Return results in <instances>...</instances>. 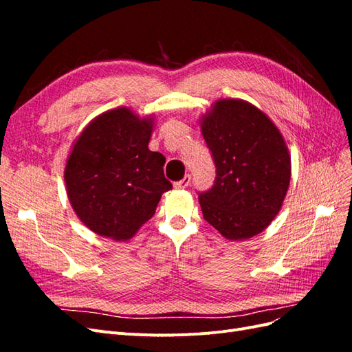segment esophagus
Masks as SVG:
<instances>
[{
  "label": "esophagus",
  "mask_w": 352,
  "mask_h": 352,
  "mask_svg": "<svg viewBox=\"0 0 352 352\" xmlns=\"http://www.w3.org/2000/svg\"><path fill=\"white\" fill-rule=\"evenodd\" d=\"M190 185V175H186L184 179L175 182V188H188Z\"/></svg>",
  "instance_id": "1"
}]
</instances>
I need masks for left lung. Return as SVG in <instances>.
Instances as JSON below:
<instances>
[{
  "mask_svg": "<svg viewBox=\"0 0 352 352\" xmlns=\"http://www.w3.org/2000/svg\"><path fill=\"white\" fill-rule=\"evenodd\" d=\"M216 166L214 184L198 192L202 216L223 236L248 239L278 214L291 180V158L272 120L241 100H220L202 120Z\"/></svg>",
  "mask_w": 352,
  "mask_h": 352,
  "instance_id": "1",
  "label": "left lung"
}]
</instances>
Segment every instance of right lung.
<instances>
[{"label":"right lung","instance_id":"add662e5","mask_svg":"<svg viewBox=\"0 0 352 352\" xmlns=\"http://www.w3.org/2000/svg\"><path fill=\"white\" fill-rule=\"evenodd\" d=\"M150 119L116 109L97 117L74 142L65 170L70 204L101 236L122 241L150 220L172 189L163 154L148 150Z\"/></svg>","mask_w":352,"mask_h":352}]
</instances>
